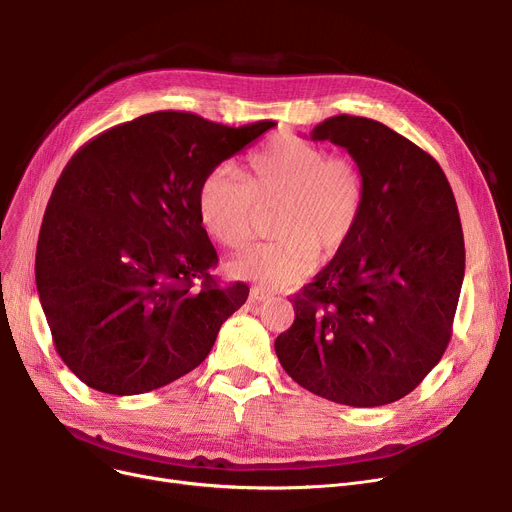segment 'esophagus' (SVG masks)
I'll list each match as a JSON object with an SVG mask.
<instances>
[{"mask_svg": "<svg viewBox=\"0 0 512 512\" xmlns=\"http://www.w3.org/2000/svg\"><path fill=\"white\" fill-rule=\"evenodd\" d=\"M272 297V294L270 292H267V290H263V288H259V286H253L251 288V299L253 301H267V299H270Z\"/></svg>", "mask_w": 512, "mask_h": 512, "instance_id": "esophagus-1", "label": "esophagus"}]
</instances>
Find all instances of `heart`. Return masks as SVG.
<instances>
[{"mask_svg": "<svg viewBox=\"0 0 512 512\" xmlns=\"http://www.w3.org/2000/svg\"><path fill=\"white\" fill-rule=\"evenodd\" d=\"M367 201V182L351 157L332 155L294 134L265 143L245 172L224 164L197 186V218L218 245L238 251L255 236L261 209L274 211V242L228 263L232 278L280 288L301 282L319 261L338 257L355 238Z\"/></svg>", "mask_w": 512, "mask_h": 512, "instance_id": "1", "label": "heart"}]
</instances>
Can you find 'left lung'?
Wrapping results in <instances>:
<instances>
[{"mask_svg":"<svg viewBox=\"0 0 512 512\" xmlns=\"http://www.w3.org/2000/svg\"><path fill=\"white\" fill-rule=\"evenodd\" d=\"M309 137L348 151L367 201L351 245L294 297L274 348L305 390L382 407L413 392L450 342L465 276L459 209L438 161L382 122L340 114Z\"/></svg>","mask_w":512,"mask_h":512,"instance_id":"1","label":"left lung"}]
</instances>
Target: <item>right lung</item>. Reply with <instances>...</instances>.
Wrapping results in <instances>:
<instances>
[{
  "instance_id": "add662e5",
  "label": "right lung",
  "mask_w": 512,
  "mask_h": 512,
  "mask_svg": "<svg viewBox=\"0 0 512 512\" xmlns=\"http://www.w3.org/2000/svg\"><path fill=\"white\" fill-rule=\"evenodd\" d=\"M274 126L153 112L74 153L45 211L35 278L56 351L80 382L145 394L205 361L249 286L209 276L218 253L197 186Z\"/></svg>"
}]
</instances>
